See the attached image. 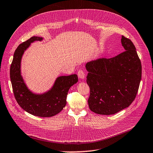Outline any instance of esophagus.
I'll return each mask as SVG.
<instances>
[{"instance_id":"obj_1","label":"esophagus","mask_w":153,"mask_h":153,"mask_svg":"<svg viewBox=\"0 0 153 153\" xmlns=\"http://www.w3.org/2000/svg\"><path fill=\"white\" fill-rule=\"evenodd\" d=\"M77 75H78V77H79L80 79H85V72H84V71H83L82 70H81V69L78 71V72H77Z\"/></svg>"}]
</instances>
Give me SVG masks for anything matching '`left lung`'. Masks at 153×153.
Returning <instances> with one entry per match:
<instances>
[{
  "mask_svg": "<svg viewBox=\"0 0 153 153\" xmlns=\"http://www.w3.org/2000/svg\"><path fill=\"white\" fill-rule=\"evenodd\" d=\"M125 51L114 57L88 62L86 82L90 109L102 115L114 114L135 100L142 77V65L130 39L122 36Z\"/></svg>",
  "mask_w": 153,
  "mask_h": 153,
  "instance_id": "left-lung-1",
  "label": "left lung"
}]
</instances>
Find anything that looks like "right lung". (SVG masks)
I'll return each instance as SVG.
<instances>
[{
  "instance_id": "right-lung-1",
  "label": "right lung",
  "mask_w": 153,
  "mask_h": 153,
  "mask_svg": "<svg viewBox=\"0 0 153 153\" xmlns=\"http://www.w3.org/2000/svg\"><path fill=\"white\" fill-rule=\"evenodd\" d=\"M42 40V37L33 36L18 46L10 67V78L19 105L33 116L48 117L58 114L65 106L68 90L78 81V77L76 74L58 77L51 89L42 95L34 94L28 89L21 76L22 57L32 42Z\"/></svg>"
}]
</instances>
